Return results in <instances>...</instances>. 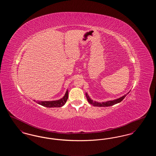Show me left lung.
Returning a JSON list of instances; mask_svg holds the SVG:
<instances>
[{
    "label": "left lung",
    "mask_w": 156,
    "mask_h": 156,
    "mask_svg": "<svg viewBox=\"0 0 156 156\" xmlns=\"http://www.w3.org/2000/svg\"><path fill=\"white\" fill-rule=\"evenodd\" d=\"M130 92V91L127 94H125V95H123V97H120L118 99H115V100H112V101H106V102H98L97 101H94L92 99H91L90 98V97L88 96V95L86 93V97L87 98V100L88 101L89 104L92 105L94 106H98V107H107V106H113L115 104H118L119 102H120L122 101H123V99L126 97V95Z\"/></svg>",
    "instance_id": "1"
}]
</instances>
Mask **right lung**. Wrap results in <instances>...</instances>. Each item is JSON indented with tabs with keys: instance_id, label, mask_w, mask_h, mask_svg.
<instances>
[{
	"instance_id": "obj_1",
	"label": "right lung",
	"mask_w": 156,
	"mask_h": 156,
	"mask_svg": "<svg viewBox=\"0 0 156 156\" xmlns=\"http://www.w3.org/2000/svg\"><path fill=\"white\" fill-rule=\"evenodd\" d=\"M68 98V90H67L65 95L59 100L52 101H36V102L37 104L47 108H59L65 105L67 102ZM34 101H36L34 100Z\"/></svg>"
}]
</instances>
